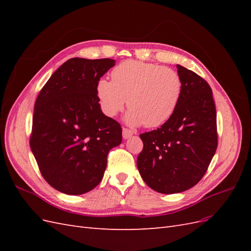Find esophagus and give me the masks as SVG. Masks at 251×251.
<instances>
[{"instance_id":"1","label":"esophagus","mask_w":251,"mask_h":251,"mask_svg":"<svg viewBox=\"0 0 251 251\" xmlns=\"http://www.w3.org/2000/svg\"><path fill=\"white\" fill-rule=\"evenodd\" d=\"M133 134H134V132L132 130H128V128H126V127L123 128V137L125 139H128Z\"/></svg>"}]
</instances>
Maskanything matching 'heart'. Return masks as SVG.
<instances>
[{"mask_svg":"<svg viewBox=\"0 0 251 251\" xmlns=\"http://www.w3.org/2000/svg\"><path fill=\"white\" fill-rule=\"evenodd\" d=\"M111 76L112 80L101 77L96 81L100 110L105 116L114 117L127 102L130 111L126 120L132 126L164 125L176 112L183 92L179 73L156 64L128 59L114 68Z\"/></svg>","mask_w":251,"mask_h":251,"instance_id":"obj_1","label":"heart"}]
</instances>
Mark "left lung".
Instances as JSON below:
<instances>
[{"instance_id":"1","label":"left lung","mask_w":251,"mask_h":251,"mask_svg":"<svg viewBox=\"0 0 251 251\" xmlns=\"http://www.w3.org/2000/svg\"><path fill=\"white\" fill-rule=\"evenodd\" d=\"M183 92L172 118L157 130L140 134L143 150L137 168L143 181L161 194L195 186L206 173L218 147L212 91L198 74L177 65Z\"/></svg>"}]
</instances>
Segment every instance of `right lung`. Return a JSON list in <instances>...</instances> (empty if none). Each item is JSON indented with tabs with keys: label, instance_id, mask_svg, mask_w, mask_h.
Segmentation results:
<instances>
[{
	"label": "right lung",
	"instance_id": "1",
	"mask_svg": "<svg viewBox=\"0 0 251 251\" xmlns=\"http://www.w3.org/2000/svg\"><path fill=\"white\" fill-rule=\"evenodd\" d=\"M111 58L68 59L51 75L34 104L30 148L42 176L56 191L82 195L101 181L123 128L98 103L96 81Z\"/></svg>",
	"mask_w": 251,
	"mask_h": 251
}]
</instances>
